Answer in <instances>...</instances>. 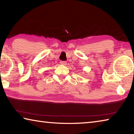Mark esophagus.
Here are the masks:
<instances>
[{
  "label": "esophagus",
  "mask_w": 134,
  "mask_h": 134,
  "mask_svg": "<svg viewBox=\"0 0 134 134\" xmlns=\"http://www.w3.org/2000/svg\"><path fill=\"white\" fill-rule=\"evenodd\" d=\"M60 64L61 65H65L67 64V63L66 62H63V61H62V62H60Z\"/></svg>",
  "instance_id": "obj_1"
}]
</instances>
